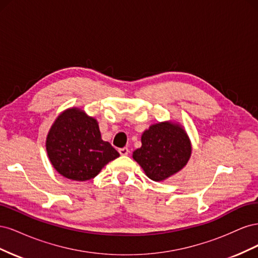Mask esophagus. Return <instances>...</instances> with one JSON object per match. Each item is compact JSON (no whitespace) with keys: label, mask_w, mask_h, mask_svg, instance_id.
I'll use <instances>...</instances> for the list:
<instances>
[{"label":"esophagus","mask_w":258,"mask_h":258,"mask_svg":"<svg viewBox=\"0 0 258 258\" xmlns=\"http://www.w3.org/2000/svg\"><path fill=\"white\" fill-rule=\"evenodd\" d=\"M118 152H119V154H120L121 156H126V155L129 154L130 151H129L128 147H122V148H119Z\"/></svg>","instance_id":"obj_1"}]
</instances>
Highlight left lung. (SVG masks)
Listing matches in <instances>:
<instances>
[{"mask_svg": "<svg viewBox=\"0 0 258 258\" xmlns=\"http://www.w3.org/2000/svg\"><path fill=\"white\" fill-rule=\"evenodd\" d=\"M142 146L134 159L153 181H163L183 169L191 154L186 132L172 122L153 124L142 135Z\"/></svg>", "mask_w": 258, "mask_h": 258, "instance_id": "8db88e82", "label": "left lung"}]
</instances>
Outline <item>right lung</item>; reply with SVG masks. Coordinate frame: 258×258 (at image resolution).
I'll list each match as a JSON object with an SVG mask.
<instances>
[{"label":"right lung","instance_id":"obj_1","mask_svg":"<svg viewBox=\"0 0 258 258\" xmlns=\"http://www.w3.org/2000/svg\"><path fill=\"white\" fill-rule=\"evenodd\" d=\"M46 150L58 172L74 181H88L99 174L119 153L101 139L98 122L83 111L62 113L49 130Z\"/></svg>","mask_w":258,"mask_h":258}]
</instances>
